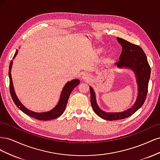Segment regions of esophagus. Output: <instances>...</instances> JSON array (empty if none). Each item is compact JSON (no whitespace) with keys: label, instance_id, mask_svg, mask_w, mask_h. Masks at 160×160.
Masks as SVG:
<instances>
[{"label":"esophagus","instance_id":"34e87169","mask_svg":"<svg viewBox=\"0 0 160 160\" xmlns=\"http://www.w3.org/2000/svg\"><path fill=\"white\" fill-rule=\"evenodd\" d=\"M81 79L83 81H89L91 80V77L88 74H84L82 75Z\"/></svg>","mask_w":160,"mask_h":160}]
</instances>
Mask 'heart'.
Segmentation results:
<instances>
[{
    "label": "heart",
    "instance_id": "b5f03b06",
    "mask_svg": "<svg viewBox=\"0 0 160 160\" xmlns=\"http://www.w3.org/2000/svg\"><path fill=\"white\" fill-rule=\"evenodd\" d=\"M98 52H104V49H102V48H101V49H98Z\"/></svg>",
    "mask_w": 160,
    "mask_h": 160
}]
</instances>
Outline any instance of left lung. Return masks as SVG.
Masks as SVG:
<instances>
[{
    "instance_id": "8db88e82",
    "label": "left lung",
    "mask_w": 160,
    "mask_h": 160,
    "mask_svg": "<svg viewBox=\"0 0 160 160\" xmlns=\"http://www.w3.org/2000/svg\"><path fill=\"white\" fill-rule=\"evenodd\" d=\"M117 40L122 47V51L119 57V61L115 62V65L119 69L125 68L133 71L138 87V93L135 102L131 108L122 112H105L98 106L95 91L91 87H89L92 108L99 117L109 121L127 118L142 107L146 99L148 83L151 75V69L147 57L142 48L122 38L118 37Z\"/></svg>"
}]
</instances>
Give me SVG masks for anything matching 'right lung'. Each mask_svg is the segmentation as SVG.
<instances>
[{"label":"right lung","instance_id":"add662e5","mask_svg":"<svg viewBox=\"0 0 160 160\" xmlns=\"http://www.w3.org/2000/svg\"><path fill=\"white\" fill-rule=\"evenodd\" d=\"M18 51V50L17 49L15 54H14L13 57V59H14L15 57L17 56ZM12 62L13 61L12 60L10 62V65H9L8 76H9V79H10V86H9V88H10V93H11V98L14 101V103H15V105L17 106V108H19V109H21L23 113L29 115L30 117L34 118L35 119H37L38 120H42V121H47V120L56 119L57 118H59V116H61L62 113H63L72 91L79 84L80 81L79 79H72L69 82H67V83L65 85L63 89H62L59 100L58 101L57 105L54 108H52L51 110L49 111H47V112H41V113L35 112V111H31L29 109H28L27 108H25V106L22 104L21 101H19L15 93V91H14V89L13 87L11 72L12 66Z\"/></svg>","mask_w":160,"mask_h":160}]
</instances>
